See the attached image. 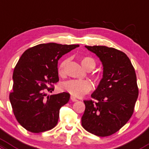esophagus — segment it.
Here are the masks:
<instances>
[{
  "label": "esophagus",
  "instance_id": "34e87169",
  "mask_svg": "<svg viewBox=\"0 0 149 149\" xmlns=\"http://www.w3.org/2000/svg\"><path fill=\"white\" fill-rule=\"evenodd\" d=\"M71 100L72 101H73V102H76V101H78V100L76 98V97H73V96H71Z\"/></svg>",
  "mask_w": 149,
  "mask_h": 149
}]
</instances>
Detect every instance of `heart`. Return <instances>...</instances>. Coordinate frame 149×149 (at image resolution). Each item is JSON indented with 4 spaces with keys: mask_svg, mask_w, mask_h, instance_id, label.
Wrapping results in <instances>:
<instances>
[{
    "mask_svg": "<svg viewBox=\"0 0 149 149\" xmlns=\"http://www.w3.org/2000/svg\"><path fill=\"white\" fill-rule=\"evenodd\" d=\"M68 62V59L63 60L60 63L58 68V74H64L65 68ZM81 63L85 69L91 68L93 69L95 66V61L91 57H83L81 58ZM93 85L91 81L88 80H71L64 83L62 85V89L66 92L69 93L75 97H82L84 95L87 94L92 90Z\"/></svg>",
    "mask_w": 149,
    "mask_h": 149,
    "instance_id": "b5f03b06",
    "label": "heart"
}]
</instances>
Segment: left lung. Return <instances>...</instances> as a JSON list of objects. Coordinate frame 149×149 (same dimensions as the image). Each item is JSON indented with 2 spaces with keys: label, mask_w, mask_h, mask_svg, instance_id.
Wrapping results in <instances>:
<instances>
[{
  "label": "left lung",
  "mask_w": 149,
  "mask_h": 149,
  "mask_svg": "<svg viewBox=\"0 0 149 149\" xmlns=\"http://www.w3.org/2000/svg\"><path fill=\"white\" fill-rule=\"evenodd\" d=\"M95 54L103 66L102 78L91 95L97 100H84L83 128L98 136L117 132L128 122L139 95L136 76L124 52L105 46H85Z\"/></svg>",
  "instance_id": "8db88e82"
}]
</instances>
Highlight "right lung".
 <instances>
[{
  "mask_svg": "<svg viewBox=\"0 0 149 149\" xmlns=\"http://www.w3.org/2000/svg\"><path fill=\"white\" fill-rule=\"evenodd\" d=\"M79 45L40 44L24 52L13 74L10 101L17 122L27 131L40 133L57 125L60 108L70 99L63 92L47 96L44 90L58 81V61Z\"/></svg>",
  "mask_w": 149,
  "mask_h": 149,
  "instance_id": "1",
  "label": "right lung"
}]
</instances>
